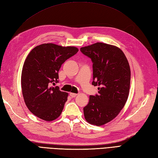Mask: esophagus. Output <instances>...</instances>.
<instances>
[{
	"mask_svg": "<svg viewBox=\"0 0 158 158\" xmlns=\"http://www.w3.org/2000/svg\"><path fill=\"white\" fill-rule=\"evenodd\" d=\"M70 97H72V98H75L76 95H77V94H74V93H70Z\"/></svg>",
	"mask_w": 158,
	"mask_h": 158,
	"instance_id": "obj_1",
	"label": "esophagus"
}]
</instances>
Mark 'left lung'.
Returning <instances> with one entry per match:
<instances>
[{"instance_id": "left-lung-1", "label": "left lung", "mask_w": 158, "mask_h": 158, "mask_svg": "<svg viewBox=\"0 0 158 158\" xmlns=\"http://www.w3.org/2000/svg\"><path fill=\"white\" fill-rule=\"evenodd\" d=\"M80 51L92 59V85L99 86L98 95H90L84 107V117L91 125H104L118 115L127 101L130 66L125 55L117 46L95 43L81 47Z\"/></svg>"}]
</instances>
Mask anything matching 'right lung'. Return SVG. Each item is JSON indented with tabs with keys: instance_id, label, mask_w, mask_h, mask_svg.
Listing matches in <instances>:
<instances>
[{
	"instance_id": "obj_1",
	"label": "right lung",
	"mask_w": 158,
	"mask_h": 158,
	"mask_svg": "<svg viewBox=\"0 0 158 158\" xmlns=\"http://www.w3.org/2000/svg\"><path fill=\"white\" fill-rule=\"evenodd\" d=\"M78 51L76 47L48 43L36 46L27 56L22 71V92L26 106L38 118L52 121L60 115L69 94L51 85L58 82L62 64Z\"/></svg>"
}]
</instances>
